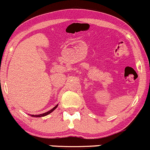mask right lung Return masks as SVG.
I'll use <instances>...</instances> for the list:
<instances>
[{
	"label": "right lung",
	"mask_w": 150,
	"mask_h": 150,
	"mask_svg": "<svg viewBox=\"0 0 150 150\" xmlns=\"http://www.w3.org/2000/svg\"><path fill=\"white\" fill-rule=\"evenodd\" d=\"M58 107V105H55V107L53 108H52V110H50V111H47V112H45V113H42V114H40V115H32V117H37V118H38V117H43V116H45V115H48V114H50V112H52V111L54 110H55V108H56Z\"/></svg>",
	"instance_id": "right-lung-1"
}]
</instances>
